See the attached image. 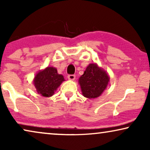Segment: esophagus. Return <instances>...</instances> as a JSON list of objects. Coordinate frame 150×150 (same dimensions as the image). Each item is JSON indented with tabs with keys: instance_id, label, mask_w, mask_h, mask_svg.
Listing matches in <instances>:
<instances>
[{
	"instance_id": "esophagus-1",
	"label": "esophagus",
	"mask_w": 150,
	"mask_h": 150,
	"mask_svg": "<svg viewBox=\"0 0 150 150\" xmlns=\"http://www.w3.org/2000/svg\"><path fill=\"white\" fill-rule=\"evenodd\" d=\"M67 78H68V79L70 80V81H74V80H75L76 79V76L74 74H69L67 76Z\"/></svg>"
}]
</instances>
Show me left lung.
Segmentation results:
<instances>
[{
  "instance_id": "8db88e82",
  "label": "left lung",
  "mask_w": 150,
  "mask_h": 150,
  "mask_svg": "<svg viewBox=\"0 0 150 150\" xmlns=\"http://www.w3.org/2000/svg\"><path fill=\"white\" fill-rule=\"evenodd\" d=\"M110 77L97 63H90L79 78V83L84 97L96 98L102 95L109 83Z\"/></svg>"
}]
</instances>
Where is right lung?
Segmentation results:
<instances>
[{
	"instance_id": "obj_1",
	"label": "right lung",
	"mask_w": 150,
	"mask_h": 150,
	"mask_svg": "<svg viewBox=\"0 0 150 150\" xmlns=\"http://www.w3.org/2000/svg\"><path fill=\"white\" fill-rule=\"evenodd\" d=\"M64 81L63 76L59 74L55 67H47L36 74L33 84L39 94L49 98L54 95L57 88Z\"/></svg>"
}]
</instances>
